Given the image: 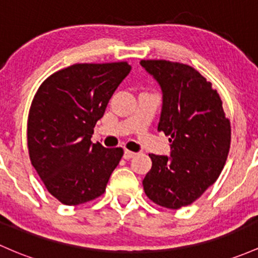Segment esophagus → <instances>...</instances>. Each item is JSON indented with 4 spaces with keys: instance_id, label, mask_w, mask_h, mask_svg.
<instances>
[{
    "instance_id": "esophagus-1",
    "label": "esophagus",
    "mask_w": 258,
    "mask_h": 258,
    "mask_svg": "<svg viewBox=\"0 0 258 258\" xmlns=\"http://www.w3.org/2000/svg\"><path fill=\"white\" fill-rule=\"evenodd\" d=\"M135 155H136V153L131 152V151H127V149L123 152V158H124V159H127V160L131 159V158H134Z\"/></svg>"
}]
</instances>
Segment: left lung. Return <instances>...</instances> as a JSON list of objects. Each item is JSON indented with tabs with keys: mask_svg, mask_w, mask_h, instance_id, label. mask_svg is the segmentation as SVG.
<instances>
[{
	"mask_svg": "<svg viewBox=\"0 0 258 258\" xmlns=\"http://www.w3.org/2000/svg\"><path fill=\"white\" fill-rule=\"evenodd\" d=\"M163 92L158 131L169 136L170 157L149 154L143 180L151 201L169 209L194 203L216 182L230 148V121L212 83L188 64L142 60Z\"/></svg>",
	"mask_w": 258,
	"mask_h": 258,
	"instance_id": "obj_1",
	"label": "left lung"
}]
</instances>
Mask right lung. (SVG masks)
<instances>
[{
    "mask_svg": "<svg viewBox=\"0 0 258 258\" xmlns=\"http://www.w3.org/2000/svg\"><path fill=\"white\" fill-rule=\"evenodd\" d=\"M131 71L127 62L76 63L39 87L28 116V149L45 187L67 206L105 192L122 148L90 141L110 98Z\"/></svg>",
    "mask_w": 258,
    "mask_h": 258,
    "instance_id": "right-lung-1",
    "label": "right lung"
}]
</instances>
